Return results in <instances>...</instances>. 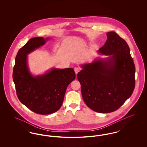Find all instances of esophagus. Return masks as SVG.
Segmentation results:
<instances>
[{
	"label": "esophagus",
	"instance_id": "esophagus-1",
	"mask_svg": "<svg viewBox=\"0 0 147 147\" xmlns=\"http://www.w3.org/2000/svg\"><path fill=\"white\" fill-rule=\"evenodd\" d=\"M79 68H77V67H76V68H74V71H75V73H76V74H78V73L79 71Z\"/></svg>",
	"mask_w": 147,
	"mask_h": 147
}]
</instances>
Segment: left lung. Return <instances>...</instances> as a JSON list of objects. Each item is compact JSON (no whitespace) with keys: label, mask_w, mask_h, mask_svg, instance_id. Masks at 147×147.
I'll return each mask as SVG.
<instances>
[{"label":"left lung","mask_w":147,"mask_h":147,"mask_svg":"<svg viewBox=\"0 0 147 147\" xmlns=\"http://www.w3.org/2000/svg\"><path fill=\"white\" fill-rule=\"evenodd\" d=\"M107 40L98 53L108 56L81 64L77 74L86 105L98 113L116 111L129 98L135 86V66L127 42L116 32L106 34Z\"/></svg>","instance_id":"obj_1"}]
</instances>
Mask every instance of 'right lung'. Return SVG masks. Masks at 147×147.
Wrapping results in <instances>:
<instances>
[{"label":"right lung","mask_w":147,"mask_h":147,"mask_svg":"<svg viewBox=\"0 0 147 147\" xmlns=\"http://www.w3.org/2000/svg\"><path fill=\"white\" fill-rule=\"evenodd\" d=\"M37 37L30 39L15 58L13 79L18 98L32 111L49 115L61 107L67 86L76 78L73 68H52L45 74L33 76L30 71L28 55L49 40Z\"/></svg>","instance_id":"obj_1"}]
</instances>
